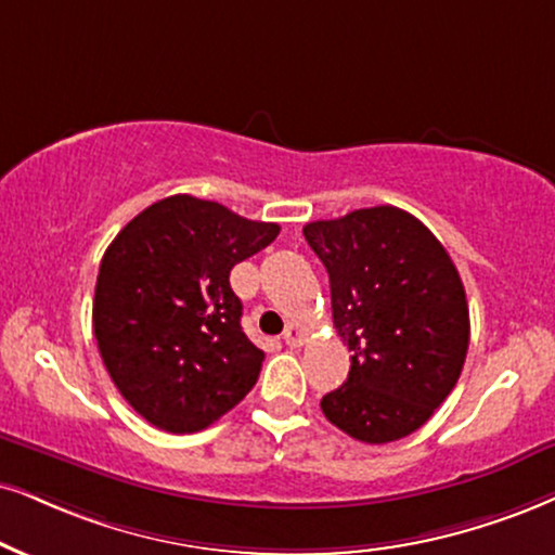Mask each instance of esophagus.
I'll use <instances>...</instances> for the list:
<instances>
[{"label":"esophagus","mask_w":555,"mask_h":555,"mask_svg":"<svg viewBox=\"0 0 555 555\" xmlns=\"http://www.w3.org/2000/svg\"><path fill=\"white\" fill-rule=\"evenodd\" d=\"M304 339H306V334H304V330H300L298 324L285 326V332H283L285 345H288V347H300V345H304Z\"/></svg>","instance_id":"1"}]
</instances>
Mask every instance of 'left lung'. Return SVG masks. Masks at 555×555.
<instances>
[{
  "label": "left lung",
  "instance_id": "1",
  "mask_svg": "<svg viewBox=\"0 0 555 555\" xmlns=\"http://www.w3.org/2000/svg\"><path fill=\"white\" fill-rule=\"evenodd\" d=\"M330 272L334 330L350 375L321 412L354 440L416 433L448 399L468 352V300L453 259L406 210L375 205L304 225Z\"/></svg>",
  "mask_w": 555,
  "mask_h": 555
}]
</instances>
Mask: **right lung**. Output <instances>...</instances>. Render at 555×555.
Wrapping results in <instances>:
<instances>
[{"instance_id":"obj_1","label":"right lung","mask_w":555,"mask_h":555,"mask_svg":"<svg viewBox=\"0 0 555 555\" xmlns=\"http://www.w3.org/2000/svg\"><path fill=\"white\" fill-rule=\"evenodd\" d=\"M278 234V223L172 195L141 210L107 246L94 285V337L120 396L149 424L197 433L251 391L264 352L242 332L229 275Z\"/></svg>"}]
</instances>
